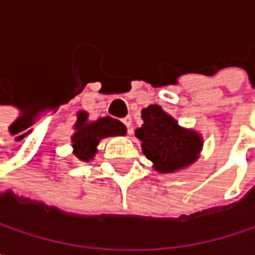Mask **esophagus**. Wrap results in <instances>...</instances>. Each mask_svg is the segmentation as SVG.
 <instances>
[{"label": "esophagus", "mask_w": 255, "mask_h": 255, "mask_svg": "<svg viewBox=\"0 0 255 255\" xmlns=\"http://www.w3.org/2000/svg\"><path fill=\"white\" fill-rule=\"evenodd\" d=\"M123 124H124V126L127 127L128 134H131V132H132V128H131V118H129V117L124 118V120H123Z\"/></svg>", "instance_id": "1"}]
</instances>
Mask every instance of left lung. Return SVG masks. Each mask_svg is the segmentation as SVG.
I'll return each instance as SVG.
<instances>
[{
    "mask_svg": "<svg viewBox=\"0 0 255 255\" xmlns=\"http://www.w3.org/2000/svg\"><path fill=\"white\" fill-rule=\"evenodd\" d=\"M143 126L135 129L141 150L159 173H173L195 162L202 147L199 134L178 127L161 106L150 105L141 111Z\"/></svg>",
    "mask_w": 255,
    "mask_h": 255,
    "instance_id": "obj_1",
    "label": "left lung"
}]
</instances>
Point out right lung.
Masks as SVG:
<instances>
[{"label":"right lung","instance_id":"1","mask_svg":"<svg viewBox=\"0 0 255 255\" xmlns=\"http://www.w3.org/2000/svg\"><path fill=\"white\" fill-rule=\"evenodd\" d=\"M75 128L77 132L72 135V143H74L72 146H74V153L81 161H88L94 156V153L97 152L96 147L102 138L126 134V127L120 121L106 117L94 123H87L85 112H81L78 115Z\"/></svg>","mask_w":255,"mask_h":255}]
</instances>
